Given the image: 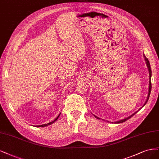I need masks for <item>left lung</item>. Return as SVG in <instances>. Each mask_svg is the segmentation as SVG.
<instances>
[{
	"mask_svg": "<svg viewBox=\"0 0 159 159\" xmlns=\"http://www.w3.org/2000/svg\"><path fill=\"white\" fill-rule=\"evenodd\" d=\"M143 57H144V58H145V62H146V65H147V68H148V73H149V83H148V96H147V100H146V101H145V104H143V106L141 107L140 109H139L137 111H136L135 112H134V114H133L132 115H131V116H129V117H127L126 118H124V119H122V120H119V121H115V122H111V123H112V124H121V123H123V122H124V121H127V120H129V118H131V117H132V116H134L137 112H138V111L139 110H140L142 107L144 106L146 104H147V101H148V98H149V96H150V94H151V75H152V72H151V65H150V63H149V61H148V59L145 57V54H143ZM94 116L96 117V118H97V119H98V120H100V118L99 117H98L97 116H94ZM104 121H105L104 120H103ZM109 122V121H108Z\"/></svg>",
	"mask_w": 159,
	"mask_h": 159,
	"instance_id": "1",
	"label": "left lung"
}]
</instances>
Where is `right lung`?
<instances>
[{"label": "right lung", "mask_w": 159, "mask_h": 159, "mask_svg": "<svg viewBox=\"0 0 159 159\" xmlns=\"http://www.w3.org/2000/svg\"><path fill=\"white\" fill-rule=\"evenodd\" d=\"M60 114H59V115L56 117V118L53 121H52V122H49V123H48V124H43V125H35V127H45V126H48V125H51V124H53V123L55 122V121H56L57 120V119H58V117H59V116H60Z\"/></svg>", "instance_id": "obj_1"}]
</instances>
